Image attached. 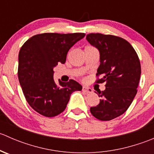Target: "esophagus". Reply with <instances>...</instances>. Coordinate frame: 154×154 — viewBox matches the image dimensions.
<instances>
[{"label": "esophagus", "mask_w": 154, "mask_h": 154, "mask_svg": "<svg viewBox=\"0 0 154 154\" xmlns=\"http://www.w3.org/2000/svg\"><path fill=\"white\" fill-rule=\"evenodd\" d=\"M83 91L85 93H91L92 92V89L91 88H88V87L83 86Z\"/></svg>", "instance_id": "esophagus-1"}]
</instances>
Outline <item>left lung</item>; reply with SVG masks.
Segmentation results:
<instances>
[{"instance_id":"1","label":"left lung","mask_w":154,"mask_h":154,"mask_svg":"<svg viewBox=\"0 0 154 154\" xmlns=\"http://www.w3.org/2000/svg\"><path fill=\"white\" fill-rule=\"evenodd\" d=\"M86 39L100 51L95 83H104L106 86L98 92L99 104L91 107L90 112L98 120L110 121L125 113L133 102L140 80V61L133 46L123 38L89 33Z\"/></svg>"}]
</instances>
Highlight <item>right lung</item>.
Listing matches in <instances>:
<instances>
[{"label": "right lung", "mask_w": 154, "mask_h": 154, "mask_svg": "<svg viewBox=\"0 0 154 154\" xmlns=\"http://www.w3.org/2000/svg\"><path fill=\"white\" fill-rule=\"evenodd\" d=\"M83 32H45L29 38L18 55V76L29 105L40 115L51 118L66 109L70 96L82 86L74 80L67 83L54 80V68L64 64L70 48L83 38Z\"/></svg>", "instance_id": "1"}]
</instances>
